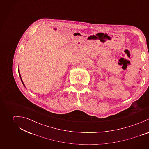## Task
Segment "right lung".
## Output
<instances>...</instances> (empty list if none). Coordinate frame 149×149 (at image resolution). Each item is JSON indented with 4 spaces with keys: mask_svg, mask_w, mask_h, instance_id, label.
Instances as JSON below:
<instances>
[{
    "mask_svg": "<svg viewBox=\"0 0 149 149\" xmlns=\"http://www.w3.org/2000/svg\"><path fill=\"white\" fill-rule=\"evenodd\" d=\"M18 72H19V75H20V72H19V70L18 69ZM20 79H21V77H20ZM21 81H22V82L23 83V84L24 86V83L23 82V81H22V79H21Z\"/></svg>",
    "mask_w": 149,
    "mask_h": 149,
    "instance_id": "obj_1",
    "label": "right lung"
}]
</instances>
